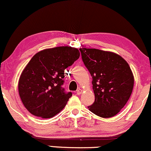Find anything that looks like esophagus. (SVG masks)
I'll use <instances>...</instances> for the list:
<instances>
[{
    "label": "esophagus",
    "instance_id": "1",
    "mask_svg": "<svg viewBox=\"0 0 151 151\" xmlns=\"http://www.w3.org/2000/svg\"><path fill=\"white\" fill-rule=\"evenodd\" d=\"M82 91H83V90L82 89H77V93L78 95H80L81 93H82Z\"/></svg>",
    "mask_w": 151,
    "mask_h": 151
}]
</instances>
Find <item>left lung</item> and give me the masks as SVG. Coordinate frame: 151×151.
I'll use <instances>...</instances> for the list:
<instances>
[{"instance_id":"obj_1","label":"left lung","mask_w":151,"mask_h":151,"mask_svg":"<svg viewBox=\"0 0 151 151\" xmlns=\"http://www.w3.org/2000/svg\"><path fill=\"white\" fill-rule=\"evenodd\" d=\"M81 58L92 77L95 101L90 111L102 118L113 117L129 101L134 77L128 62L112 52L80 48Z\"/></svg>"}]
</instances>
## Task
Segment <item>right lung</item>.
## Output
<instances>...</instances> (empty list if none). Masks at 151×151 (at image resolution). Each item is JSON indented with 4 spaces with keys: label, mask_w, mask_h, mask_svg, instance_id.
I'll list each match as a JSON object with an SVG mask.
<instances>
[{
    "label": "right lung",
    "mask_w": 151,
    "mask_h": 151,
    "mask_svg": "<svg viewBox=\"0 0 151 151\" xmlns=\"http://www.w3.org/2000/svg\"><path fill=\"white\" fill-rule=\"evenodd\" d=\"M79 56L77 48L62 46L43 50L32 57L18 81L20 97L30 114L50 119L64 109L72 96L62 87L65 70Z\"/></svg>",
    "instance_id": "obj_1"
}]
</instances>
